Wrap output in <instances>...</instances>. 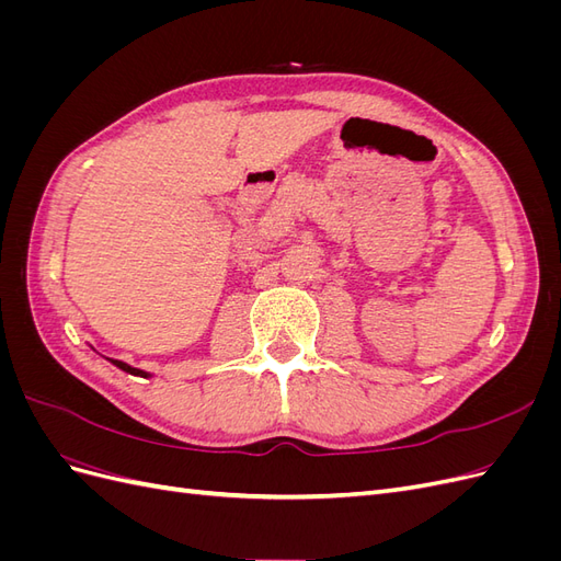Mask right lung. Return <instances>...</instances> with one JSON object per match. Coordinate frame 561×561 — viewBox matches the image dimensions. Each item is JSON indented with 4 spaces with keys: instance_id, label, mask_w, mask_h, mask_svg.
I'll list each match as a JSON object with an SVG mask.
<instances>
[{
    "instance_id": "add662e5",
    "label": "right lung",
    "mask_w": 561,
    "mask_h": 561,
    "mask_svg": "<svg viewBox=\"0 0 561 561\" xmlns=\"http://www.w3.org/2000/svg\"><path fill=\"white\" fill-rule=\"evenodd\" d=\"M112 365H116L118 369H124V371H128V375H133V377H145V379H149L151 375L149 371H142V369H138V367H130V365H126V363H122V360H112V358H107Z\"/></svg>"
}]
</instances>
